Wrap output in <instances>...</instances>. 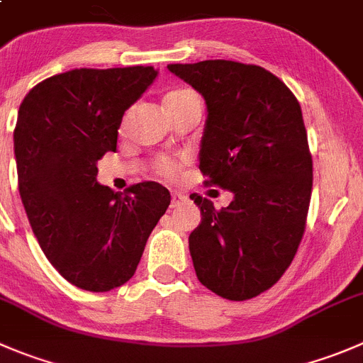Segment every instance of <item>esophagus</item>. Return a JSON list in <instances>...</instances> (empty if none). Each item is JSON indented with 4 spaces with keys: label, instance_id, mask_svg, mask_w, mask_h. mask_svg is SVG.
I'll return each instance as SVG.
<instances>
[{
    "label": "esophagus",
    "instance_id": "1",
    "mask_svg": "<svg viewBox=\"0 0 363 363\" xmlns=\"http://www.w3.org/2000/svg\"><path fill=\"white\" fill-rule=\"evenodd\" d=\"M185 201H187V196L182 194V192H172V198H171V208H178V206L184 205Z\"/></svg>",
    "mask_w": 363,
    "mask_h": 363
}]
</instances>
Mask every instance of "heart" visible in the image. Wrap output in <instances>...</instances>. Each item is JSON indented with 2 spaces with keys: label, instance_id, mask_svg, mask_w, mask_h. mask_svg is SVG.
Masks as SVG:
<instances>
[{
  "label": "heart",
  "instance_id": "heart-1",
  "mask_svg": "<svg viewBox=\"0 0 363 363\" xmlns=\"http://www.w3.org/2000/svg\"><path fill=\"white\" fill-rule=\"evenodd\" d=\"M191 96H198L196 92L189 91V89H178V91H172L169 92L167 96H165L164 103H169V101H179V99H185V98H191ZM157 172H160L162 176H165V178H174L176 174L179 172V169H182V165H179L178 160H174V158H167V157H162L157 160Z\"/></svg>",
  "mask_w": 363,
  "mask_h": 363
}]
</instances>
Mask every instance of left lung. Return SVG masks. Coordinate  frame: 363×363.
Listing matches in <instances>:
<instances>
[{
  "instance_id": "left-lung-1",
  "label": "left lung",
  "mask_w": 363,
  "mask_h": 363,
  "mask_svg": "<svg viewBox=\"0 0 363 363\" xmlns=\"http://www.w3.org/2000/svg\"><path fill=\"white\" fill-rule=\"evenodd\" d=\"M205 98L199 169L233 192L217 210L191 194L201 224L189 237L199 281L230 301L271 289L294 260L312 198V153L301 106L267 69L233 60L167 65Z\"/></svg>"
}]
</instances>
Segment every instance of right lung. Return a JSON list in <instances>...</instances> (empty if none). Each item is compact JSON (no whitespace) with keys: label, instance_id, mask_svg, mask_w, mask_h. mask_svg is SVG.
I'll use <instances>...</instances> for the list:
<instances>
[{"label":"right lung","instance_id":"right-lung-1","mask_svg":"<svg viewBox=\"0 0 363 363\" xmlns=\"http://www.w3.org/2000/svg\"><path fill=\"white\" fill-rule=\"evenodd\" d=\"M157 78L151 65L72 69L26 94L13 130L17 185L30 226L76 287L106 292L135 274L147 237L171 203L157 182L124 194L96 182L126 112Z\"/></svg>","mask_w":363,"mask_h":363}]
</instances>
